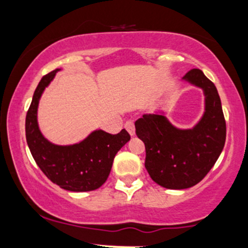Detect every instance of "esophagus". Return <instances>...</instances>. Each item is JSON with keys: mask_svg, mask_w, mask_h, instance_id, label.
<instances>
[{"mask_svg": "<svg viewBox=\"0 0 248 248\" xmlns=\"http://www.w3.org/2000/svg\"><path fill=\"white\" fill-rule=\"evenodd\" d=\"M124 128L127 129V132L130 134V135H135V126H134V122L133 121H127L126 124H124Z\"/></svg>", "mask_w": 248, "mask_h": 248, "instance_id": "1", "label": "esophagus"}]
</instances>
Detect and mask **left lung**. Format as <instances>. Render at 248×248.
<instances>
[{
	"mask_svg": "<svg viewBox=\"0 0 248 248\" xmlns=\"http://www.w3.org/2000/svg\"><path fill=\"white\" fill-rule=\"evenodd\" d=\"M183 80L202 88L205 112L191 129H179L163 113L144 114L135 121L138 138L146 146V167L155 183L182 190L199 183L217 162L226 139L220 98L215 84L201 70L193 69Z\"/></svg>",
	"mask_w": 248,
	"mask_h": 248,
	"instance_id": "left-lung-1",
	"label": "left lung"
}]
</instances>
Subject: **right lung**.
Masks as SVG:
<instances>
[{
	"label": "right lung",
	"instance_id": "right-lung-1",
	"mask_svg": "<svg viewBox=\"0 0 248 248\" xmlns=\"http://www.w3.org/2000/svg\"><path fill=\"white\" fill-rule=\"evenodd\" d=\"M58 71L43 77L33 93L25 118L28 146L37 166L51 182L69 191H92L106 182L116 153L130 140V135L126 129L115 135L98 129L71 146H58L47 141L39 130L37 109L45 87Z\"/></svg>",
	"mask_w": 248,
	"mask_h": 248
}]
</instances>
